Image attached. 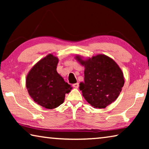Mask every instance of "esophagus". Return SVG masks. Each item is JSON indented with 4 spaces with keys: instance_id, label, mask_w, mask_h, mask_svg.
Listing matches in <instances>:
<instances>
[{
    "instance_id": "34e87169",
    "label": "esophagus",
    "mask_w": 149,
    "mask_h": 149,
    "mask_svg": "<svg viewBox=\"0 0 149 149\" xmlns=\"http://www.w3.org/2000/svg\"><path fill=\"white\" fill-rule=\"evenodd\" d=\"M73 87L75 88V89H77V88L79 87V84H78V83H76V84H73Z\"/></svg>"
}]
</instances>
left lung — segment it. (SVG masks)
Returning a JSON list of instances; mask_svg holds the SVG:
<instances>
[{
  "mask_svg": "<svg viewBox=\"0 0 149 149\" xmlns=\"http://www.w3.org/2000/svg\"><path fill=\"white\" fill-rule=\"evenodd\" d=\"M77 59L85 66L84 82L79 89L85 100L94 108L107 107L117 99L124 85L122 70L112 58L99 54L87 60Z\"/></svg>",
  "mask_w": 149,
  "mask_h": 149,
  "instance_id": "8db88e82",
  "label": "left lung"
}]
</instances>
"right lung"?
<instances>
[{"mask_svg": "<svg viewBox=\"0 0 149 149\" xmlns=\"http://www.w3.org/2000/svg\"><path fill=\"white\" fill-rule=\"evenodd\" d=\"M58 58L49 54L35 64L26 78V87L31 97L41 107L52 109L64 102L65 95L72 89L58 74Z\"/></svg>", "mask_w": 149, "mask_h": 149, "instance_id": "obj_1", "label": "right lung"}]
</instances>
